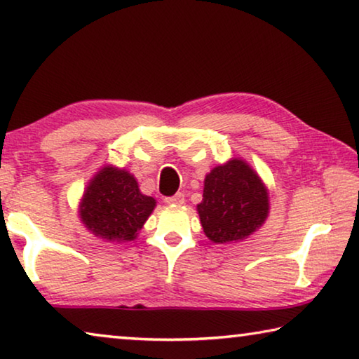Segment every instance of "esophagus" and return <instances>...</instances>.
<instances>
[{
	"instance_id": "1",
	"label": "esophagus",
	"mask_w": 359,
	"mask_h": 359,
	"mask_svg": "<svg viewBox=\"0 0 359 359\" xmlns=\"http://www.w3.org/2000/svg\"><path fill=\"white\" fill-rule=\"evenodd\" d=\"M165 203H166L168 205H182V204L185 203L184 193H177V194H174V196L165 198Z\"/></svg>"
}]
</instances>
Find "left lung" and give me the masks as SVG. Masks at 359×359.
<instances>
[{"label": "left lung", "instance_id": "1", "mask_svg": "<svg viewBox=\"0 0 359 359\" xmlns=\"http://www.w3.org/2000/svg\"><path fill=\"white\" fill-rule=\"evenodd\" d=\"M269 191L258 172L242 158L218 165L204 179L196 205L203 231L214 244L247 239L269 215Z\"/></svg>", "mask_w": 359, "mask_h": 359}]
</instances>
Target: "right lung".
Returning <instances> with one entry per match:
<instances>
[{
  "mask_svg": "<svg viewBox=\"0 0 359 359\" xmlns=\"http://www.w3.org/2000/svg\"><path fill=\"white\" fill-rule=\"evenodd\" d=\"M155 205L156 199L142 194L130 171L104 165L85 187L79 218L98 239L125 244L137 238Z\"/></svg>",
  "mask_w": 359,
  "mask_h": 359,
  "instance_id": "right-lung-1",
  "label": "right lung"
}]
</instances>
